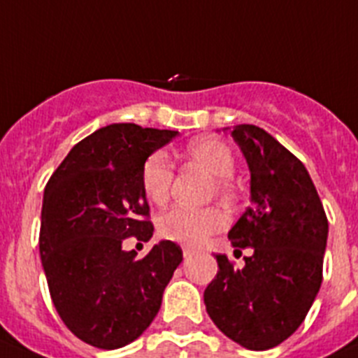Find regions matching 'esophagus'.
I'll use <instances>...</instances> for the list:
<instances>
[{
  "instance_id": "34e87169",
  "label": "esophagus",
  "mask_w": 358,
  "mask_h": 358,
  "mask_svg": "<svg viewBox=\"0 0 358 358\" xmlns=\"http://www.w3.org/2000/svg\"><path fill=\"white\" fill-rule=\"evenodd\" d=\"M182 254H185V257L188 259V257H192L193 254H195V250H193V248H189V247H185V248H182Z\"/></svg>"
}]
</instances>
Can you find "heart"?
Wrapping results in <instances>:
<instances>
[{
	"label": "heart",
	"mask_w": 358,
	"mask_h": 358,
	"mask_svg": "<svg viewBox=\"0 0 358 358\" xmlns=\"http://www.w3.org/2000/svg\"><path fill=\"white\" fill-rule=\"evenodd\" d=\"M185 154L188 159L215 176L216 192L224 196H231L234 193L232 173L236 169V157L227 143L218 138L204 136V138L192 140L186 145ZM173 176H176V169L165 150H156L149 154L140 172V182H142V189L147 199L157 206L165 204L172 189ZM225 224H227V218L216 208L195 209L179 206L166 211L159 218L157 229L165 239L196 247V245L206 243L209 236L222 231Z\"/></svg>",
	"instance_id": "heart-1"
}]
</instances>
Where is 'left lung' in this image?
I'll list each match as a JSON object with an SVG mask.
<instances>
[{"instance_id":"8db88e82","label":"left lung","mask_w":358,"mask_h":358,"mask_svg":"<svg viewBox=\"0 0 358 358\" xmlns=\"http://www.w3.org/2000/svg\"><path fill=\"white\" fill-rule=\"evenodd\" d=\"M250 169L252 206L229 231L232 247L252 248L245 266L216 255L204 291L209 317L247 350H270L306 320L323 280L329 220L303 163L252 124L231 131Z\"/></svg>"}]
</instances>
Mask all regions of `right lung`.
Here are the masks:
<instances>
[{
  "mask_svg": "<svg viewBox=\"0 0 358 358\" xmlns=\"http://www.w3.org/2000/svg\"><path fill=\"white\" fill-rule=\"evenodd\" d=\"M177 131L111 124L72 147L44 189L41 259L55 309L78 339L101 350L133 343L152 323L182 261L159 241L142 259L122 241L152 238L140 172Z\"/></svg>",
  "mask_w": 358,
  "mask_h": 358,
  "instance_id": "obj_1",
  "label": "right lung"
}]
</instances>
